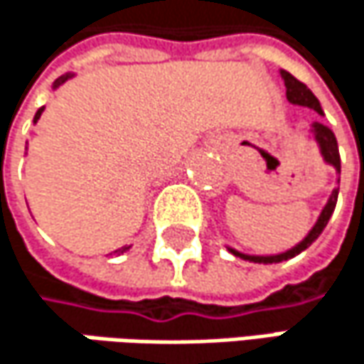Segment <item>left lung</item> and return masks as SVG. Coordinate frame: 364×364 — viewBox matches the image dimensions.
<instances>
[{"label":"left lung","mask_w":364,"mask_h":364,"mask_svg":"<svg viewBox=\"0 0 364 364\" xmlns=\"http://www.w3.org/2000/svg\"><path fill=\"white\" fill-rule=\"evenodd\" d=\"M281 77H283V81H285V87H287V100L289 102H294V105H301V107H308V109H312V111H316L318 114H323V109H321V105H318V100H316V96L299 81L296 79L291 73H287V70H281ZM312 132H314V140L318 142V149H321V155H323V159L327 161L329 165H333L338 171H340V151H338V140H336V134L327 127V125H323V123H318V121H314L312 123ZM336 203H338V188L331 193V197H329V201L325 205V209L321 211V215H318V220H316V224L312 226V230L308 232V237L296 245L294 250L285 251V253H279V255H245V253H239V251L230 250L237 257H243V259H250V262H257V264H277V262H283V259H289V257H296L297 253H301L304 250H308L316 239H318V235L325 230V226H327V222H329V218H331V213H333V209H336Z\"/></svg>","instance_id":"8db88e82"}]
</instances>
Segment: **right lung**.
Segmentation results:
<instances>
[{
  "label": "right lung",
  "instance_id": "add662e5",
  "mask_svg": "<svg viewBox=\"0 0 364 364\" xmlns=\"http://www.w3.org/2000/svg\"><path fill=\"white\" fill-rule=\"evenodd\" d=\"M68 77H70V75H65V77H60V79H58V81H56V83H54V87H58V85H60V83H65V81H67ZM41 113H43V109H39V111H37V113H35V119H33V121H35V123H37V119H39V117H41ZM127 250V247H123V251Z\"/></svg>",
  "mask_w": 364,
  "mask_h": 364
}]
</instances>
